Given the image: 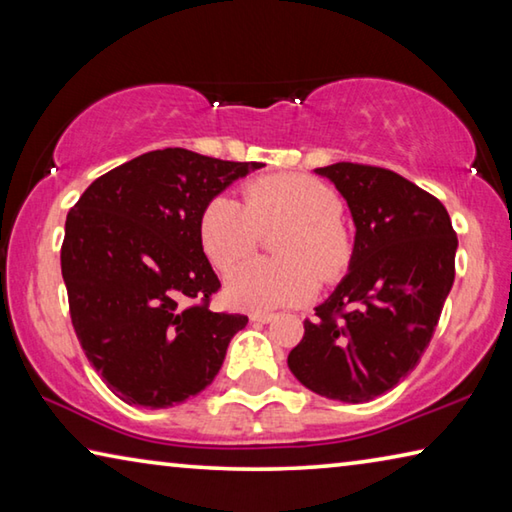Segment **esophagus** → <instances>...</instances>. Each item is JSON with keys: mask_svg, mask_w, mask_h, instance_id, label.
Listing matches in <instances>:
<instances>
[{"mask_svg": "<svg viewBox=\"0 0 512 512\" xmlns=\"http://www.w3.org/2000/svg\"><path fill=\"white\" fill-rule=\"evenodd\" d=\"M275 316L273 314H268V311H255V314H250V320H253V323H271Z\"/></svg>", "mask_w": 512, "mask_h": 512, "instance_id": "esophagus-1", "label": "esophagus"}]
</instances>
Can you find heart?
Masks as SVG:
<instances>
[{
  "instance_id": "1",
  "label": "heart",
  "mask_w": 512,
  "mask_h": 512,
  "mask_svg": "<svg viewBox=\"0 0 512 512\" xmlns=\"http://www.w3.org/2000/svg\"><path fill=\"white\" fill-rule=\"evenodd\" d=\"M341 198L311 176H264L244 187V203L230 194L212 198L198 219V241L207 259L228 271L253 253L259 230L287 223L277 235L275 259H250L225 280L232 307L266 311L309 300L323 280L350 264L352 244L339 221Z\"/></svg>"
}]
</instances>
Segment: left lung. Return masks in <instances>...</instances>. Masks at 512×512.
Segmentation results:
<instances>
[{"mask_svg":"<svg viewBox=\"0 0 512 512\" xmlns=\"http://www.w3.org/2000/svg\"><path fill=\"white\" fill-rule=\"evenodd\" d=\"M314 171L339 189L357 232L348 275L287 363L316 395L361 404L418 366L452 291L458 239L445 205L400 173L354 162Z\"/></svg>","mask_w":512,"mask_h":512,"instance_id":"1","label":"left lung"}]
</instances>
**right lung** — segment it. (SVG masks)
Segmentation results:
<instances>
[{
  "mask_svg": "<svg viewBox=\"0 0 512 512\" xmlns=\"http://www.w3.org/2000/svg\"><path fill=\"white\" fill-rule=\"evenodd\" d=\"M262 167L162 149L103 173L65 221L60 268L85 357L126 404L169 409L203 391L248 318L216 314L198 241L212 198ZM201 299L198 306H189Z\"/></svg>",
  "mask_w": 512,
  "mask_h": 512,
  "instance_id": "right-lung-1",
  "label": "right lung"
}]
</instances>
